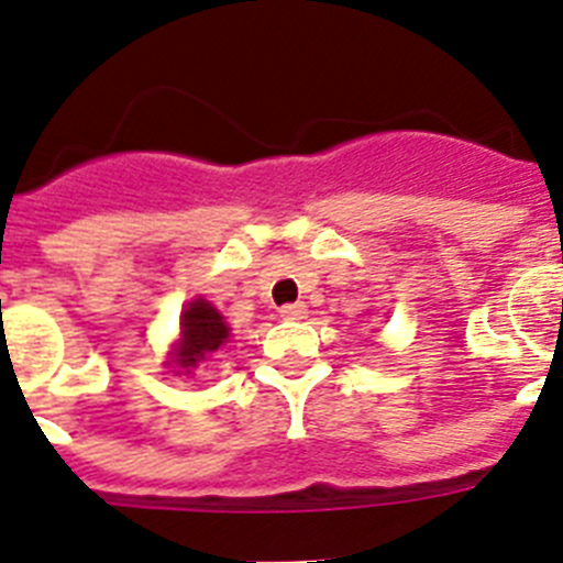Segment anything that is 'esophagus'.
Wrapping results in <instances>:
<instances>
[{
  "label": "esophagus",
  "instance_id": "esophagus-1",
  "mask_svg": "<svg viewBox=\"0 0 563 563\" xmlns=\"http://www.w3.org/2000/svg\"><path fill=\"white\" fill-rule=\"evenodd\" d=\"M308 308L302 302H288V306L280 308V317L283 319H306Z\"/></svg>",
  "mask_w": 563,
  "mask_h": 563
}]
</instances>
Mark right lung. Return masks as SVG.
Wrapping results in <instances>:
<instances>
[{
  "label": "right lung",
  "mask_w": 563,
  "mask_h": 563,
  "mask_svg": "<svg viewBox=\"0 0 563 563\" xmlns=\"http://www.w3.org/2000/svg\"><path fill=\"white\" fill-rule=\"evenodd\" d=\"M227 339H230L227 319L221 317L219 308H212V302L201 300L199 297V300L187 302V308L181 311V333L174 353H170L168 364L176 367V376H181V373L187 376V373H194L210 353L221 351Z\"/></svg>",
  "instance_id": "right-lung-1"
}]
</instances>
